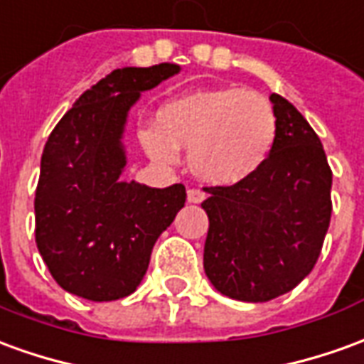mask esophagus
Wrapping results in <instances>:
<instances>
[{"mask_svg":"<svg viewBox=\"0 0 364 364\" xmlns=\"http://www.w3.org/2000/svg\"><path fill=\"white\" fill-rule=\"evenodd\" d=\"M205 191H200V189H189L187 191V200L189 203H200V200H205Z\"/></svg>","mask_w":364,"mask_h":364,"instance_id":"1","label":"esophagus"}]
</instances>
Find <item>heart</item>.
<instances>
[{
  "mask_svg": "<svg viewBox=\"0 0 364 364\" xmlns=\"http://www.w3.org/2000/svg\"><path fill=\"white\" fill-rule=\"evenodd\" d=\"M149 156L171 164L189 149L191 171L213 185H238L260 171L278 139V116L260 94L213 88L185 94L157 112V128L139 132Z\"/></svg>",
  "mask_w": 364,
  "mask_h": 364,
  "instance_id": "1",
  "label": "heart"
}]
</instances>
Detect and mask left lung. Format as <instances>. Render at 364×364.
<instances>
[{
  "mask_svg": "<svg viewBox=\"0 0 364 364\" xmlns=\"http://www.w3.org/2000/svg\"><path fill=\"white\" fill-rule=\"evenodd\" d=\"M278 139L250 179L205 187V274L225 296L270 301L314 270L331 220V167L321 139L279 94H272Z\"/></svg>",
  "mask_w": 364,
  "mask_h": 364,
  "instance_id": "1",
  "label": "left lung"
}]
</instances>
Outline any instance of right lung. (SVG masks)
<instances>
[{
    "mask_svg": "<svg viewBox=\"0 0 364 364\" xmlns=\"http://www.w3.org/2000/svg\"><path fill=\"white\" fill-rule=\"evenodd\" d=\"M177 65L112 70L60 118L41 157L35 242L58 286L90 301L134 294L154 244L185 205L181 183L154 189L122 181V134L139 94Z\"/></svg>",
    "mask_w": 364,
    "mask_h": 364,
    "instance_id": "right-lung-1",
    "label": "right lung"
}]
</instances>
